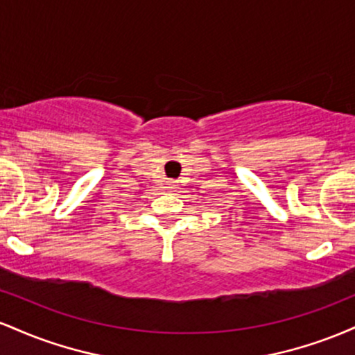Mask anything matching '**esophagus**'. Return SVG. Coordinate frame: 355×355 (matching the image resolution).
Instances as JSON below:
<instances>
[{
  "mask_svg": "<svg viewBox=\"0 0 355 355\" xmlns=\"http://www.w3.org/2000/svg\"><path fill=\"white\" fill-rule=\"evenodd\" d=\"M177 187H178L177 182H170L168 183V189H177Z\"/></svg>",
  "mask_w": 355,
  "mask_h": 355,
  "instance_id": "esophagus-1",
  "label": "esophagus"
}]
</instances>
